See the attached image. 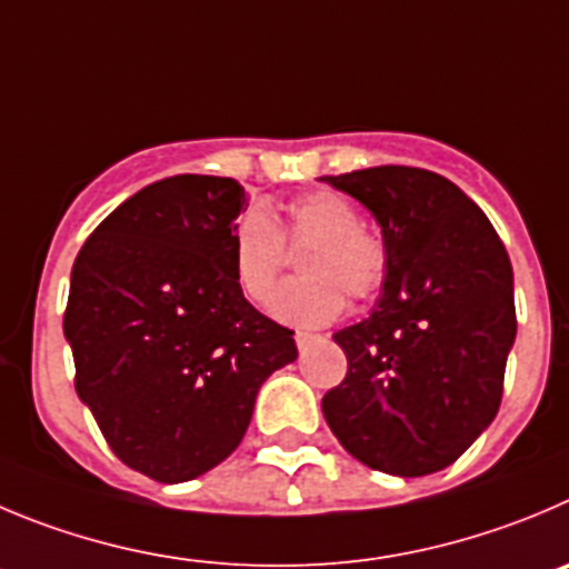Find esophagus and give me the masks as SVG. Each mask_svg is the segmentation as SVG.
Segmentation results:
<instances>
[{
	"instance_id": "1",
	"label": "esophagus",
	"mask_w": 569,
	"mask_h": 569,
	"mask_svg": "<svg viewBox=\"0 0 569 569\" xmlns=\"http://www.w3.org/2000/svg\"><path fill=\"white\" fill-rule=\"evenodd\" d=\"M315 333H311V331H295V342H297V348H300V350H306V348H309V345L311 342H315Z\"/></svg>"
}]
</instances>
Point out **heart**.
<instances>
[{
    "label": "heart",
    "mask_w": 569,
    "mask_h": 569,
    "mask_svg": "<svg viewBox=\"0 0 569 569\" xmlns=\"http://www.w3.org/2000/svg\"><path fill=\"white\" fill-rule=\"evenodd\" d=\"M291 247H306L302 278L278 291L272 315L291 326H326L345 311V295L370 300L385 286L390 252L376 232L365 230L362 216L348 199L331 190L297 196L286 207V224L263 207L238 216L230 236V263L238 289L258 306L274 295Z\"/></svg>",
    "instance_id": "1"
}]
</instances>
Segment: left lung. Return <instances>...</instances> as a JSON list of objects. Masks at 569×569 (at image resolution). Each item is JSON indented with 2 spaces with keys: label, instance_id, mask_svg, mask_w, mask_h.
Returning a JSON list of instances; mask_svg holds the SVG:
<instances>
[{
  "label": "left lung",
  "instance_id": "left-lung-1",
  "mask_svg": "<svg viewBox=\"0 0 569 569\" xmlns=\"http://www.w3.org/2000/svg\"><path fill=\"white\" fill-rule=\"evenodd\" d=\"M322 182L373 212L390 252L376 309L333 333L348 376L322 416L359 463L432 475L500 410L517 337L511 260L486 212L438 173L379 164Z\"/></svg>",
  "mask_w": 569,
  "mask_h": 569
}]
</instances>
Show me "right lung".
I'll list each match as a JSON object with an SVG mask.
<instances>
[{"label":"right lung","mask_w":569,"mask_h":569,"mask_svg":"<svg viewBox=\"0 0 569 569\" xmlns=\"http://www.w3.org/2000/svg\"><path fill=\"white\" fill-rule=\"evenodd\" d=\"M247 190L179 173L109 212L69 280L76 390L111 452L157 482L230 458L260 385L297 359L289 328L249 306L230 263Z\"/></svg>","instance_id":"1"}]
</instances>
